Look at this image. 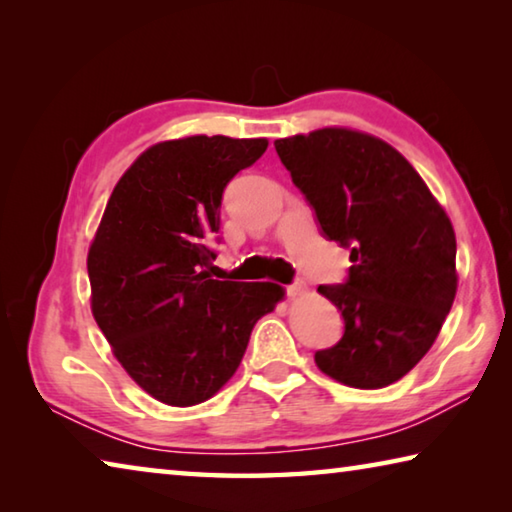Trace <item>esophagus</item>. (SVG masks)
<instances>
[{
	"label": "esophagus",
	"mask_w": 512,
	"mask_h": 512,
	"mask_svg": "<svg viewBox=\"0 0 512 512\" xmlns=\"http://www.w3.org/2000/svg\"><path fill=\"white\" fill-rule=\"evenodd\" d=\"M284 291H287V296L289 298H296V296H300L302 291H305V287H302V284H289V287H284Z\"/></svg>",
	"instance_id": "obj_1"
}]
</instances>
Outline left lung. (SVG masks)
Segmentation results:
<instances>
[{"mask_svg":"<svg viewBox=\"0 0 512 512\" xmlns=\"http://www.w3.org/2000/svg\"><path fill=\"white\" fill-rule=\"evenodd\" d=\"M320 232L350 248L343 284L318 291L343 316L316 366L352 388L402 379L436 341L456 296L452 221L402 153L348 128L275 140Z\"/></svg>","mask_w":512,"mask_h":512,"instance_id":"left-lung-1","label":"left lung"}]
</instances>
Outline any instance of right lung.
Returning <instances> with one entry per match:
<instances>
[{"label":"right lung","instance_id":"1","mask_svg":"<svg viewBox=\"0 0 512 512\" xmlns=\"http://www.w3.org/2000/svg\"><path fill=\"white\" fill-rule=\"evenodd\" d=\"M266 146L223 135L151 146L119 178L94 235V320L128 375L169 406L210 400L235 375L257 320L284 296L273 282L207 273L223 189Z\"/></svg>","mask_w":512,"mask_h":512}]
</instances>
